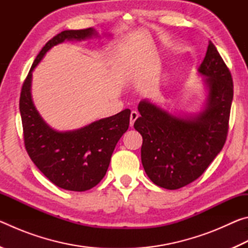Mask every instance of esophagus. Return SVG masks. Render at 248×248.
<instances>
[{
  "mask_svg": "<svg viewBox=\"0 0 248 248\" xmlns=\"http://www.w3.org/2000/svg\"><path fill=\"white\" fill-rule=\"evenodd\" d=\"M138 117H139V114H138V111L132 110L131 114H130V125H131V127H133L134 121L138 119Z\"/></svg>",
  "mask_w": 248,
  "mask_h": 248,
  "instance_id": "34e87169",
  "label": "esophagus"
}]
</instances>
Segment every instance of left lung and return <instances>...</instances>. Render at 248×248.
Returning a JSON list of instances; mask_svg holds the SVG:
<instances>
[{"label": "left lung", "mask_w": 248, "mask_h": 248, "mask_svg": "<svg viewBox=\"0 0 248 248\" xmlns=\"http://www.w3.org/2000/svg\"><path fill=\"white\" fill-rule=\"evenodd\" d=\"M209 89L207 106L195 117H176L144 99L134 129L142 136L141 161L157 186L178 189L194 182L223 148L229 131L233 79L216 46L209 43L199 66Z\"/></svg>", "instance_id": "left-lung-1"}]
</instances>
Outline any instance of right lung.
Instances as JSON below:
<instances>
[{
  "label": "right lung",
  "mask_w": 248,
  "mask_h": 248,
  "mask_svg": "<svg viewBox=\"0 0 248 248\" xmlns=\"http://www.w3.org/2000/svg\"><path fill=\"white\" fill-rule=\"evenodd\" d=\"M95 35H97L95 29L85 28L64 31L54 36L36 57L20 92L19 111L29 157L50 182L71 191L89 190L104 178L117 142L129 128L131 111L124 109L115 116L73 131H57L45 123L33 106L31 75L53 46L64 40H84Z\"/></svg>",
  "instance_id": "add662e5"
}]
</instances>
